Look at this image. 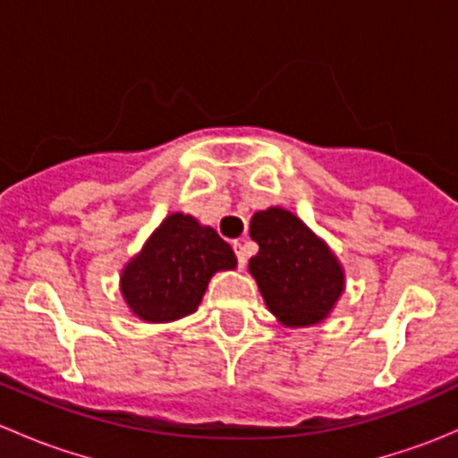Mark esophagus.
<instances>
[{"mask_svg": "<svg viewBox=\"0 0 458 458\" xmlns=\"http://www.w3.org/2000/svg\"><path fill=\"white\" fill-rule=\"evenodd\" d=\"M234 252H237V261H239V267H246L248 263V255H246V246H243L242 242H234Z\"/></svg>", "mask_w": 458, "mask_h": 458, "instance_id": "34e87169", "label": "esophagus"}]
</instances>
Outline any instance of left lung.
Wrapping results in <instances>:
<instances>
[{"mask_svg":"<svg viewBox=\"0 0 458 458\" xmlns=\"http://www.w3.org/2000/svg\"><path fill=\"white\" fill-rule=\"evenodd\" d=\"M250 237L259 252L248 270L276 321L285 327L326 321L345 290V270L330 246L281 206L252 215Z\"/></svg>","mask_w":458,"mask_h":458,"instance_id":"obj_1","label":"left lung"}]
</instances>
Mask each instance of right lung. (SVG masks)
I'll return each mask as SVG.
<instances>
[{"instance_id": "obj_1", "label": "right lung", "mask_w": 458, "mask_h": 458, "mask_svg": "<svg viewBox=\"0 0 458 458\" xmlns=\"http://www.w3.org/2000/svg\"><path fill=\"white\" fill-rule=\"evenodd\" d=\"M234 267L237 257L216 230L173 212L123 266L119 290L137 318L170 323L197 312L212 276Z\"/></svg>"}]
</instances>
